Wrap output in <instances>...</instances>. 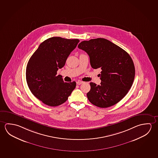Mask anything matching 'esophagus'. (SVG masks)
I'll return each mask as SVG.
<instances>
[{
	"label": "esophagus",
	"instance_id": "esophagus-1",
	"mask_svg": "<svg viewBox=\"0 0 158 158\" xmlns=\"http://www.w3.org/2000/svg\"><path fill=\"white\" fill-rule=\"evenodd\" d=\"M83 83H84V82L81 81H77V85H80V84H83Z\"/></svg>",
	"mask_w": 158,
	"mask_h": 158
}]
</instances>
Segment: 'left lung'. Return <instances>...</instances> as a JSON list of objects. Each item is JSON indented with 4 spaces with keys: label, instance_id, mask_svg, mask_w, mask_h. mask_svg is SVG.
<instances>
[{
    "label": "left lung",
    "instance_id": "obj_1",
    "mask_svg": "<svg viewBox=\"0 0 158 158\" xmlns=\"http://www.w3.org/2000/svg\"><path fill=\"white\" fill-rule=\"evenodd\" d=\"M78 48L88 53L91 67L102 70L100 85L90 83L88 100L101 108L118 103L128 93L135 79V65L129 54L102 38L81 42Z\"/></svg>",
    "mask_w": 158,
    "mask_h": 158
}]
</instances>
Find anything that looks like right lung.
Instances as JSON below:
<instances>
[{
	"instance_id": "right-lung-1",
	"label": "right lung",
	"mask_w": 158,
	"mask_h": 158,
	"mask_svg": "<svg viewBox=\"0 0 158 158\" xmlns=\"http://www.w3.org/2000/svg\"><path fill=\"white\" fill-rule=\"evenodd\" d=\"M78 39L53 37L40 44L30 57L26 70V81L31 93L49 106H59L67 100L76 82L64 83L57 75L68 57L79 42Z\"/></svg>"
}]
</instances>
